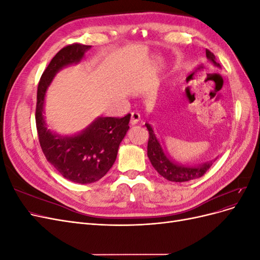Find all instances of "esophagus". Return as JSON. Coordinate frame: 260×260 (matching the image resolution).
<instances>
[{
  "instance_id": "esophagus-1",
  "label": "esophagus",
  "mask_w": 260,
  "mask_h": 260,
  "mask_svg": "<svg viewBox=\"0 0 260 260\" xmlns=\"http://www.w3.org/2000/svg\"><path fill=\"white\" fill-rule=\"evenodd\" d=\"M140 119H141V116H140L139 113H137V112H132V113H131V120H130V123H131L132 125L137 124Z\"/></svg>"
}]
</instances>
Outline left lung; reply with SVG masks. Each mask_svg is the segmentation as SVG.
Returning <instances> with one entry per match:
<instances>
[{"mask_svg": "<svg viewBox=\"0 0 260 260\" xmlns=\"http://www.w3.org/2000/svg\"><path fill=\"white\" fill-rule=\"evenodd\" d=\"M206 57L214 64V66L221 68L219 62H217L215 55L208 50H206ZM145 125L149 133L147 143V156L149 161H151L155 170L161 177L167 179L168 181H171V182H186V181L201 178L217 159L216 157L215 159L203 162L201 165H196V166H188V165L180 164L172 158L168 154L167 149L161 145L160 141L157 139L155 135L152 125L147 121L145 122Z\"/></svg>", "mask_w": 260, "mask_h": 260, "instance_id": "1", "label": "left lung"}]
</instances>
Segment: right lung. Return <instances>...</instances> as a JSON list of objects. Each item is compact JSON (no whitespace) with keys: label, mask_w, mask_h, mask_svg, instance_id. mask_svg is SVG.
<instances>
[{"label":"right lung","mask_w":260,"mask_h":260,"mask_svg":"<svg viewBox=\"0 0 260 260\" xmlns=\"http://www.w3.org/2000/svg\"><path fill=\"white\" fill-rule=\"evenodd\" d=\"M90 49L91 45L78 43L61 49L42 74L37 93L36 123L46 159L65 179L80 184L96 182L112 168L131 117H98L75 135L62 136L49 129L43 115L49 86L59 70L80 62Z\"/></svg>","instance_id":"add662e5"}]
</instances>
